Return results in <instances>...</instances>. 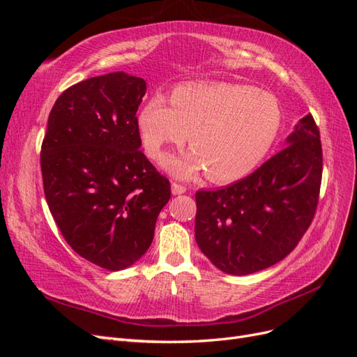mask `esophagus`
Wrapping results in <instances>:
<instances>
[{
	"label": "esophagus",
	"mask_w": 357,
	"mask_h": 357,
	"mask_svg": "<svg viewBox=\"0 0 357 357\" xmlns=\"http://www.w3.org/2000/svg\"><path fill=\"white\" fill-rule=\"evenodd\" d=\"M171 190H172V193H174V195H181V193L186 192V186L178 185V183H172Z\"/></svg>",
	"instance_id": "esophagus-1"
}]
</instances>
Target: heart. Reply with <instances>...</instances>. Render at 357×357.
<instances>
[{
    "instance_id": "obj_1",
    "label": "heart",
    "mask_w": 357,
    "mask_h": 357,
    "mask_svg": "<svg viewBox=\"0 0 357 357\" xmlns=\"http://www.w3.org/2000/svg\"><path fill=\"white\" fill-rule=\"evenodd\" d=\"M149 158L159 159L168 146L188 142L192 147L164 160L177 177L202 171L211 181L225 183L248 174L274 144L282 126V109L274 95L245 84H181L171 105L153 95L137 117Z\"/></svg>"
}]
</instances>
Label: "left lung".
I'll return each mask as SVG.
<instances>
[{
  "label": "left lung",
  "mask_w": 357,
  "mask_h": 357,
  "mask_svg": "<svg viewBox=\"0 0 357 357\" xmlns=\"http://www.w3.org/2000/svg\"><path fill=\"white\" fill-rule=\"evenodd\" d=\"M286 143L245 178L197 192V244L226 274L247 275L280 262L314 219L323 153L311 114L301 119Z\"/></svg>",
  "instance_id": "left-lung-1"
}]
</instances>
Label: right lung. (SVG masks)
<instances>
[{
  "mask_svg": "<svg viewBox=\"0 0 357 357\" xmlns=\"http://www.w3.org/2000/svg\"><path fill=\"white\" fill-rule=\"evenodd\" d=\"M146 82L123 71L83 80L52 107L41 144L49 210L73 250L119 271L153 241L169 180L139 150L137 110Z\"/></svg>",
  "mask_w": 357,
  "mask_h": 357,
  "instance_id": "right-lung-1",
  "label": "right lung"
}]
</instances>
